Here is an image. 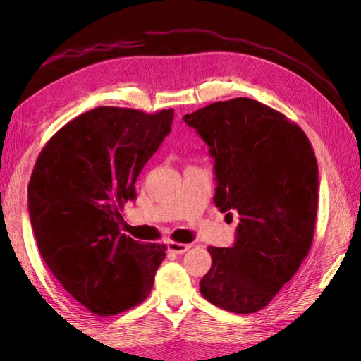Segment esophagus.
Segmentation results:
<instances>
[{
    "mask_svg": "<svg viewBox=\"0 0 361 361\" xmlns=\"http://www.w3.org/2000/svg\"><path fill=\"white\" fill-rule=\"evenodd\" d=\"M167 248H169V252H173L176 255H181V253L188 252V250L191 248V245H189V243H181V242L170 240V242H167Z\"/></svg>",
    "mask_w": 361,
    "mask_h": 361,
    "instance_id": "obj_1",
    "label": "esophagus"
}]
</instances>
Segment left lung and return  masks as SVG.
I'll list each match as a JSON object with an SVG mask.
<instances>
[{
	"label": "left lung",
	"instance_id": "1",
	"mask_svg": "<svg viewBox=\"0 0 361 361\" xmlns=\"http://www.w3.org/2000/svg\"><path fill=\"white\" fill-rule=\"evenodd\" d=\"M183 121L215 159L219 212L239 213L234 245L209 248L212 267L200 293L229 312H258L312 245L319 205L312 145L296 122L245 97L215 102Z\"/></svg>",
	"mask_w": 361,
	"mask_h": 361
}]
</instances>
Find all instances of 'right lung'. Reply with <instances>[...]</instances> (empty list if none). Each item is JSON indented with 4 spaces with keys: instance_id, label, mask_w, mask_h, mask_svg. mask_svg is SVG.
<instances>
[{
    "instance_id": "obj_1",
    "label": "right lung",
    "mask_w": 361,
    "mask_h": 361,
    "mask_svg": "<svg viewBox=\"0 0 361 361\" xmlns=\"http://www.w3.org/2000/svg\"><path fill=\"white\" fill-rule=\"evenodd\" d=\"M173 109L99 106L65 124L36 159L28 185L39 253L63 288L100 317L142 304L166 245L122 234L121 210L170 132Z\"/></svg>"
}]
</instances>
